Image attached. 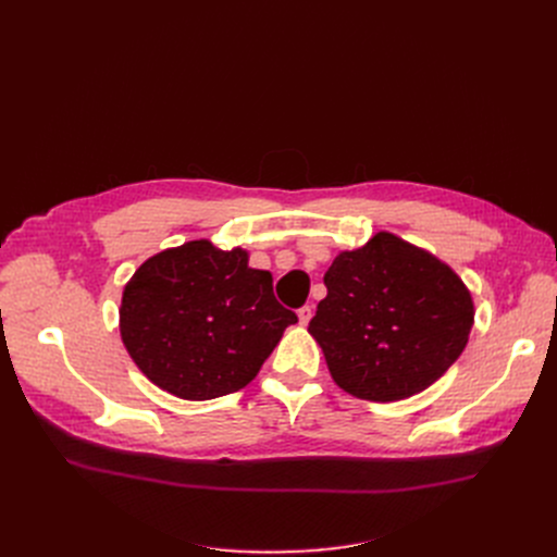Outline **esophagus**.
<instances>
[{"mask_svg":"<svg viewBox=\"0 0 557 557\" xmlns=\"http://www.w3.org/2000/svg\"><path fill=\"white\" fill-rule=\"evenodd\" d=\"M311 307L309 305H305V307H300L298 309V318H300V325H307L309 323V320H311Z\"/></svg>","mask_w":557,"mask_h":557,"instance_id":"1","label":"esophagus"}]
</instances>
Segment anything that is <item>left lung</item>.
Masks as SVG:
<instances>
[{"mask_svg": "<svg viewBox=\"0 0 557 557\" xmlns=\"http://www.w3.org/2000/svg\"><path fill=\"white\" fill-rule=\"evenodd\" d=\"M309 323L334 382L368 401L411 397L460 357L474 325L470 290L433 255L379 232L341 252Z\"/></svg>", "mask_w": 557, "mask_h": 557, "instance_id": "left-lung-1", "label": "left lung"}]
</instances>
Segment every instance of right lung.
<instances>
[{"instance_id": "right-lung-1", "label": "right lung", "mask_w": 557, "mask_h": 557, "mask_svg": "<svg viewBox=\"0 0 557 557\" xmlns=\"http://www.w3.org/2000/svg\"><path fill=\"white\" fill-rule=\"evenodd\" d=\"M298 323L248 252L189 242L146 259L124 288L122 341L137 368L181 399L237 393L257 376L282 332Z\"/></svg>"}]
</instances>
